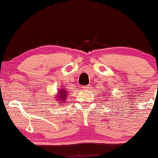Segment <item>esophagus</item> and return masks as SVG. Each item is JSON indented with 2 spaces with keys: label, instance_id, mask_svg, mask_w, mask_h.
Instances as JSON below:
<instances>
[{
  "label": "esophagus",
  "instance_id": "1",
  "mask_svg": "<svg viewBox=\"0 0 158 158\" xmlns=\"http://www.w3.org/2000/svg\"><path fill=\"white\" fill-rule=\"evenodd\" d=\"M89 88H90V85H85V86L83 87V89H89Z\"/></svg>",
  "mask_w": 158,
  "mask_h": 158
}]
</instances>
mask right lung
Instances as JSON below:
<instances>
[{"label": "right lung", "mask_w": 158, "mask_h": 158, "mask_svg": "<svg viewBox=\"0 0 158 158\" xmlns=\"http://www.w3.org/2000/svg\"><path fill=\"white\" fill-rule=\"evenodd\" d=\"M67 91L65 89H64V88L59 92V94H57V96L55 97L56 98V100H65L67 98ZM59 103V102H58Z\"/></svg>", "instance_id": "obj_1"}]
</instances>
